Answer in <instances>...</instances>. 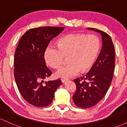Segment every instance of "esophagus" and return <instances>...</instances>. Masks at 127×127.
I'll list each match as a JSON object with an SVG mask.
<instances>
[{
	"instance_id": "obj_1",
	"label": "esophagus",
	"mask_w": 127,
	"mask_h": 127,
	"mask_svg": "<svg viewBox=\"0 0 127 127\" xmlns=\"http://www.w3.org/2000/svg\"><path fill=\"white\" fill-rule=\"evenodd\" d=\"M61 81H62V82L63 83H64L65 81H67V79H61Z\"/></svg>"
}]
</instances>
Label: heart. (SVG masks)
Returning a JSON list of instances; mask_svg holds the SVG:
<instances>
[{"mask_svg": "<svg viewBox=\"0 0 127 127\" xmlns=\"http://www.w3.org/2000/svg\"><path fill=\"white\" fill-rule=\"evenodd\" d=\"M101 47L100 39L94 34L75 33L65 35L58 41V46L49 45L45 52L46 63L54 68H59L68 57L69 63L57 71V77L70 78L81 71L90 70L95 62Z\"/></svg>", "mask_w": 127, "mask_h": 127, "instance_id": "b5f03b06", "label": "heart"}]
</instances>
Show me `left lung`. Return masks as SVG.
I'll use <instances>...</instances> for the list:
<instances>
[{"mask_svg": "<svg viewBox=\"0 0 127 127\" xmlns=\"http://www.w3.org/2000/svg\"><path fill=\"white\" fill-rule=\"evenodd\" d=\"M88 29L101 34L103 46L90 71L85 76L74 79L76 90L73 100L83 109L96 105L104 97L111 84L115 65L114 45L110 36L98 29Z\"/></svg>", "mask_w": 127, "mask_h": 127, "instance_id": "8db88e82", "label": "left lung"}]
</instances>
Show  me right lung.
<instances>
[{
	"label": "right lung",
	"instance_id": "right-lung-1",
	"mask_svg": "<svg viewBox=\"0 0 127 127\" xmlns=\"http://www.w3.org/2000/svg\"><path fill=\"white\" fill-rule=\"evenodd\" d=\"M64 27H43L29 30L22 36L14 54V74L17 87L27 103L36 107L48 106L62 82L59 79L43 82L52 73L46 66L45 52L54 37Z\"/></svg>",
	"mask_w": 127,
	"mask_h": 127
}]
</instances>
